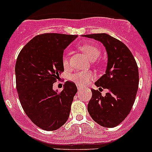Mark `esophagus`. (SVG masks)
<instances>
[{
  "label": "esophagus",
  "instance_id": "obj_1",
  "mask_svg": "<svg viewBox=\"0 0 152 152\" xmlns=\"http://www.w3.org/2000/svg\"><path fill=\"white\" fill-rule=\"evenodd\" d=\"M77 90H78V91H80L82 90V88H80V86H77Z\"/></svg>",
  "mask_w": 152,
  "mask_h": 152
}]
</instances>
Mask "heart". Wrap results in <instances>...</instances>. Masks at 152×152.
Segmentation results:
<instances>
[{
    "label": "heart",
    "mask_w": 152,
    "mask_h": 152,
    "mask_svg": "<svg viewBox=\"0 0 152 152\" xmlns=\"http://www.w3.org/2000/svg\"><path fill=\"white\" fill-rule=\"evenodd\" d=\"M80 49L91 61L96 60L100 56V49L92 44L84 43L80 45ZM62 64L64 68H68L69 66L68 58L66 55L62 56ZM94 77V75L91 71H78L70 75L69 79L77 85L84 86Z\"/></svg>",
    "instance_id": "heart-1"
}]
</instances>
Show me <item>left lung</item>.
I'll return each instance as SVG.
<instances>
[{
	"label": "left lung",
	"mask_w": 152,
	"mask_h": 152,
	"mask_svg": "<svg viewBox=\"0 0 152 152\" xmlns=\"http://www.w3.org/2000/svg\"><path fill=\"white\" fill-rule=\"evenodd\" d=\"M83 36L100 42L107 53L105 74L95 82L99 90H91L88 113L101 126L115 127L128 116L135 102L139 88L136 61L128 47L107 33ZM103 89L108 90L104 97L101 95Z\"/></svg>",
	"instance_id": "left-lung-1"
}]
</instances>
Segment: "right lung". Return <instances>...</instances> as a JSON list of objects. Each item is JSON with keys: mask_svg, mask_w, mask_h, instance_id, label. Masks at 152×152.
Returning a JSON list of instances; mask_svg holds the SVG:
<instances>
[{"mask_svg": "<svg viewBox=\"0 0 152 152\" xmlns=\"http://www.w3.org/2000/svg\"><path fill=\"white\" fill-rule=\"evenodd\" d=\"M77 37L59 33L39 35L17 57L15 75L19 99L25 113L42 129H58L69 117L77 87L66 81L58 93L53 90V84L64 72V50Z\"/></svg>", "mask_w": 152, "mask_h": 152, "instance_id": "obj_1", "label": "right lung"}]
</instances>
